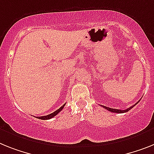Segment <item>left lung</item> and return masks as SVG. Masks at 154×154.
I'll list each match as a JSON object with an SVG mask.
<instances>
[{"instance_id": "obj_1", "label": "left lung", "mask_w": 154, "mask_h": 154, "mask_svg": "<svg viewBox=\"0 0 154 154\" xmlns=\"http://www.w3.org/2000/svg\"><path fill=\"white\" fill-rule=\"evenodd\" d=\"M139 102H138V103H139ZM135 103V105H133L132 106L129 107V108H128V109H125V110H121V109H113V108H109V107L105 106H103V108H105L106 109H107V110L110 111V112H113V113H126V112H128V111H129V110H130V109H132L133 107L135 106L136 105V104H137V103Z\"/></svg>"}]
</instances>
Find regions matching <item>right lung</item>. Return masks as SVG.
I'll return each mask as SVG.
<instances>
[{
    "mask_svg": "<svg viewBox=\"0 0 154 154\" xmlns=\"http://www.w3.org/2000/svg\"><path fill=\"white\" fill-rule=\"evenodd\" d=\"M65 105H66V103H65V104H63V106L60 107V108H59V109H58L57 110H55V112H53L52 113H50V114L47 115V116H42V117H37V118L41 119V120H49V119L52 118V117H55V116H56V115H57L58 113H59V112H60V111H61L62 109H63V108H64Z\"/></svg>",
    "mask_w": 154,
    "mask_h": 154,
    "instance_id": "add662e5",
    "label": "right lung"
}]
</instances>
